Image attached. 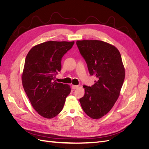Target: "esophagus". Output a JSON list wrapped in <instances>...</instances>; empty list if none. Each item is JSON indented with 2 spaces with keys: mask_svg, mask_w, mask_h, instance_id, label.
<instances>
[{
  "mask_svg": "<svg viewBox=\"0 0 149 149\" xmlns=\"http://www.w3.org/2000/svg\"><path fill=\"white\" fill-rule=\"evenodd\" d=\"M79 86V85H72V89H74V90L78 88Z\"/></svg>",
  "mask_w": 149,
  "mask_h": 149,
  "instance_id": "34e87169",
  "label": "esophagus"
}]
</instances>
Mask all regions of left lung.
I'll list each match as a JSON object with an SVG mask.
<instances>
[{"mask_svg":"<svg viewBox=\"0 0 149 149\" xmlns=\"http://www.w3.org/2000/svg\"><path fill=\"white\" fill-rule=\"evenodd\" d=\"M77 45L91 75L97 78L91 86L84 85L85 95L79 101L84 111L93 119L107 114L120 95L125 71L118 49L101 40H77Z\"/></svg>","mask_w":149,"mask_h":149,"instance_id":"obj_1","label":"left lung"}]
</instances>
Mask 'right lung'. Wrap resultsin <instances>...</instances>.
Listing matches in <instances>:
<instances>
[{"label": "right lung", "instance_id": "add662e5", "mask_svg": "<svg viewBox=\"0 0 149 149\" xmlns=\"http://www.w3.org/2000/svg\"><path fill=\"white\" fill-rule=\"evenodd\" d=\"M74 44L48 41L32 47L26 56L22 75L24 90L32 107L46 118L60 113L70 93L69 85L54 80L61 69L63 56Z\"/></svg>", "mask_w": 149, "mask_h": 149}]
</instances>
